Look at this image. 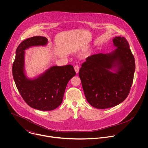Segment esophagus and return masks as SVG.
I'll return each mask as SVG.
<instances>
[{
    "instance_id": "esophagus-1",
    "label": "esophagus",
    "mask_w": 148,
    "mask_h": 148,
    "mask_svg": "<svg viewBox=\"0 0 148 148\" xmlns=\"http://www.w3.org/2000/svg\"><path fill=\"white\" fill-rule=\"evenodd\" d=\"M79 69V66H78V65H76V66H74V70H75L76 73H78Z\"/></svg>"
}]
</instances>
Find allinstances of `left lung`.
Instances as JSON below:
<instances>
[{
  "label": "left lung",
  "mask_w": 148,
  "mask_h": 148,
  "mask_svg": "<svg viewBox=\"0 0 148 148\" xmlns=\"http://www.w3.org/2000/svg\"><path fill=\"white\" fill-rule=\"evenodd\" d=\"M116 49L111 53H99L86 58L79 70L84 94L94 108L116 106L128 96L135 70V58L124 37L113 39ZM117 67L114 73L110 69Z\"/></svg>",
  "instance_id": "left-lung-1"
}]
</instances>
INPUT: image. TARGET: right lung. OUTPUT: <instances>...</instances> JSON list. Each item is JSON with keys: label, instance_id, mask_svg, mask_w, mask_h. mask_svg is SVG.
<instances>
[{"label": "right lung", "instance_id": "1", "mask_svg": "<svg viewBox=\"0 0 148 148\" xmlns=\"http://www.w3.org/2000/svg\"><path fill=\"white\" fill-rule=\"evenodd\" d=\"M48 40L34 36L25 40L16 49L12 73L16 87L26 103L40 111H51L59 107L69 80L75 75L73 66H53L34 79L26 78L24 73V56L26 49L45 46Z\"/></svg>", "mask_w": 148, "mask_h": 148}]
</instances>
